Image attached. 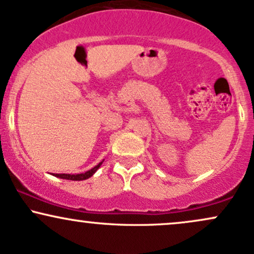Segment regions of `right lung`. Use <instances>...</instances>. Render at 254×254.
Instances as JSON below:
<instances>
[{
	"mask_svg": "<svg viewBox=\"0 0 254 254\" xmlns=\"http://www.w3.org/2000/svg\"><path fill=\"white\" fill-rule=\"evenodd\" d=\"M104 162V160L101 162H99V164L95 166V167H93L92 170L84 172V173H80V174H55V177L57 178H61V179H66V180H76V182H80V180H86L88 179V178H90L93 176V174L95 173L99 170V167H100L101 164Z\"/></svg>",
	"mask_w": 254,
	"mask_h": 254,
	"instance_id": "add662e5",
	"label": "right lung"
}]
</instances>
